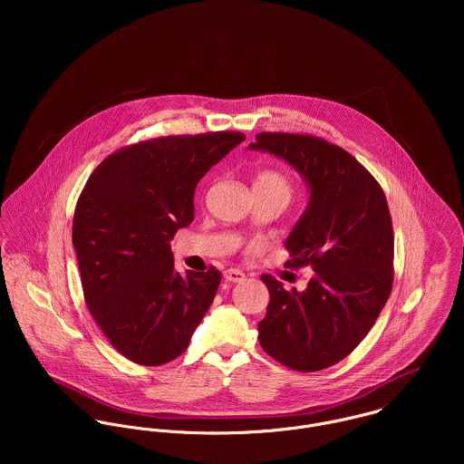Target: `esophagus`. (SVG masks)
<instances>
[{
	"mask_svg": "<svg viewBox=\"0 0 464 464\" xmlns=\"http://www.w3.org/2000/svg\"><path fill=\"white\" fill-rule=\"evenodd\" d=\"M223 276H225V280H228V282H234V284H237V282H243V280L246 278V275H245L241 269H234V267H230V269H225V271H223Z\"/></svg>",
	"mask_w": 464,
	"mask_h": 464,
	"instance_id": "1",
	"label": "esophagus"
}]
</instances>
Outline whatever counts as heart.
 Instances as JSON below:
<instances>
[{
	"mask_svg": "<svg viewBox=\"0 0 464 464\" xmlns=\"http://www.w3.org/2000/svg\"><path fill=\"white\" fill-rule=\"evenodd\" d=\"M256 189H263V191H269V193H275V195H280L284 198L291 199L293 195V182L291 179L278 171V169H265L257 175L256 179V184H254Z\"/></svg>",
	"mask_w": 464,
	"mask_h": 464,
	"instance_id": "b5f03b06",
	"label": "heart"
}]
</instances>
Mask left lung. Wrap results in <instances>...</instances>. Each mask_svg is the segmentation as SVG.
Wrapping results in <instances>:
<instances>
[{
	"mask_svg": "<svg viewBox=\"0 0 464 464\" xmlns=\"http://www.w3.org/2000/svg\"><path fill=\"white\" fill-rule=\"evenodd\" d=\"M252 150L287 160L311 186L307 210L285 248L298 269L311 266L307 289L269 291L259 343L296 372H320L344 359L377 322L393 287L395 237L386 195L348 151L311 133L261 132Z\"/></svg>",
	"mask_w": 464,
	"mask_h": 464,
	"instance_id": "8db88e82",
	"label": "left lung"
}]
</instances>
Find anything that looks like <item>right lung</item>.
I'll return each instance as SVG.
<instances>
[{
	"mask_svg": "<svg viewBox=\"0 0 464 464\" xmlns=\"http://www.w3.org/2000/svg\"><path fill=\"white\" fill-rule=\"evenodd\" d=\"M241 132L166 135L111 153L87 179L72 218L85 304L111 344L142 366L186 352L221 273L175 271L169 239L195 219V189Z\"/></svg>",
	"mask_w": 464,
	"mask_h": 464,
	"instance_id": "1",
	"label": "right lung"
}]
</instances>
